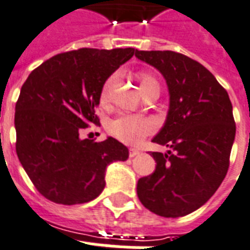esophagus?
<instances>
[{"instance_id": "esophagus-1", "label": "esophagus", "mask_w": 250, "mask_h": 250, "mask_svg": "<svg viewBox=\"0 0 250 250\" xmlns=\"http://www.w3.org/2000/svg\"><path fill=\"white\" fill-rule=\"evenodd\" d=\"M128 153H129V158H133V157H136V155H139L140 150L133 149V147H131V149L128 150Z\"/></svg>"}]
</instances>
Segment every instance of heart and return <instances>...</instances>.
I'll use <instances>...</instances> for the list:
<instances>
[{
	"instance_id": "1",
	"label": "heart",
	"mask_w": 250,
	"mask_h": 250,
	"mask_svg": "<svg viewBox=\"0 0 250 250\" xmlns=\"http://www.w3.org/2000/svg\"><path fill=\"white\" fill-rule=\"evenodd\" d=\"M136 77L139 79L141 91L145 92L151 87H159L158 79L147 70H140L136 73ZM117 74H111L107 77L103 83L100 90V105L101 106H107L110 101V90L113 83H114ZM154 123L149 119L143 118V117H136V115L122 114L117 118L111 119L106 125L107 132L113 137L122 141L125 144H137L140 143L144 137L149 136L154 132Z\"/></svg>"
}]
</instances>
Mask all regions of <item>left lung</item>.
<instances>
[{"label":"left lung","instance_id":"left-lung-1","mask_svg":"<svg viewBox=\"0 0 250 250\" xmlns=\"http://www.w3.org/2000/svg\"><path fill=\"white\" fill-rule=\"evenodd\" d=\"M167 81L169 111L153 143L169 147L150 151L155 171L137 182L143 206L158 216H186L209 200L230 164L235 125L229 93L196 60L174 51H139Z\"/></svg>","mask_w":250,"mask_h":250}]
</instances>
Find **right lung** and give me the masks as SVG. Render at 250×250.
I'll return each instance as SVG.
<instances>
[{"label": "right lung", "instance_id": "obj_1", "mask_svg": "<svg viewBox=\"0 0 250 250\" xmlns=\"http://www.w3.org/2000/svg\"><path fill=\"white\" fill-rule=\"evenodd\" d=\"M135 48H79L52 56L26 78L15 105L16 154L41 195L73 206L93 200L105 188V169L128 158L113 137L79 139L100 125L95 107L109 76Z\"/></svg>", "mask_w": 250, "mask_h": 250}]
</instances>
